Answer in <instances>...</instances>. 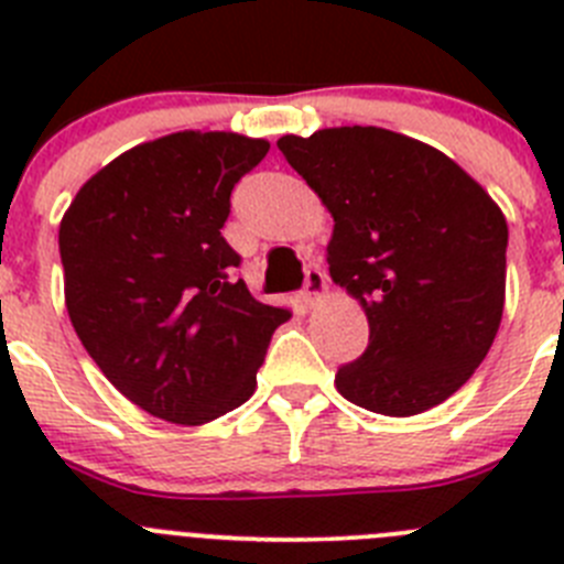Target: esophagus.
I'll list each match as a JSON object with an SVG mask.
<instances>
[{
  "label": "esophagus",
  "instance_id": "obj_1",
  "mask_svg": "<svg viewBox=\"0 0 564 564\" xmlns=\"http://www.w3.org/2000/svg\"><path fill=\"white\" fill-rule=\"evenodd\" d=\"M325 291H327L325 271H322V268H307V271H305V291H302V299L313 305L316 299L325 296Z\"/></svg>",
  "mask_w": 564,
  "mask_h": 564
}]
</instances>
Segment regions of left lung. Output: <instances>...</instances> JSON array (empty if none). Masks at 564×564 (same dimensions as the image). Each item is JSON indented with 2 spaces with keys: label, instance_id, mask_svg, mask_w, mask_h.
<instances>
[{
  "label": "left lung",
  "instance_id": "obj_1",
  "mask_svg": "<svg viewBox=\"0 0 564 564\" xmlns=\"http://www.w3.org/2000/svg\"><path fill=\"white\" fill-rule=\"evenodd\" d=\"M276 147L333 214L330 276L370 322L367 350L338 367V392L392 417L443 403L500 327L502 212L452 158L390 129H318Z\"/></svg>",
  "mask_w": 564,
  "mask_h": 564
}]
</instances>
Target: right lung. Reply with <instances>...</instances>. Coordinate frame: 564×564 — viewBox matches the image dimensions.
<instances>
[{"label": "right lung", "mask_w": 564, "mask_h": 564, "mask_svg": "<svg viewBox=\"0 0 564 564\" xmlns=\"http://www.w3.org/2000/svg\"><path fill=\"white\" fill-rule=\"evenodd\" d=\"M268 149L234 132L166 134L115 158L64 214L69 322L149 415L197 426L237 410L291 318L251 296L220 234L234 186Z\"/></svg>", "instance_id": "right-lung-1"}]
</instances>
